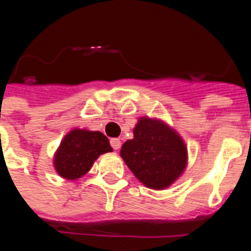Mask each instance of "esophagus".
Segmentation results:
<instances>
[{
	"mask_svg": "<svg viewBox=\"0 0 251 251\" xmlns=\"http://www.w3.org/2000/svg\"><path fill=\"white\" fill-rule=\"evenodd\" d=\"M110 146H112L113 150H120V147H121V141L118 138H112L110 139Z\"/></svg>",
	"mask_w": 251,
	"mask_h": 251,
	"instance_id": "obj_1",
	"label": "esophagus"
}]
</instances>
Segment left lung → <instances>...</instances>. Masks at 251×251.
<instances>
[{
	"label": "left lung",
	"instance_id": "1",
	"mask_svg": "<svg viewBox=\"0 0 251 251\" xmlns=\"http://www.w3.org/2000/svg\"><path fill=\"white\" fill-rule=\"evenodd\" d=\"M121 156L141 182L150 189H165L185 169L187 151L178 134L157 120L143 117L126 141Z\"/></svg>",
	"mask_w": 251,
	"mask_h": 251
}]
</instances>
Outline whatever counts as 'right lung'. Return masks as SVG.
Returning <instances> with one entry per match:
<instances>
[{
	"instance_id": "right-lung-1",
	"label": "right lung",
	"mask_w": 251,
	"mask_h": 251,
	"mask_svg": "<svg viewBox=\"0 0 251 251\" xmlns=\"http://www.w3.org/2000/svg\"><path fill=\"white\" fill-rule=\"evenodd\" d=\"M110 151L109 141L102 133L75 129L61 142L54 156V168L65 178H79L90 171L101 153Z\"/></svg>"
}]
</instances>
